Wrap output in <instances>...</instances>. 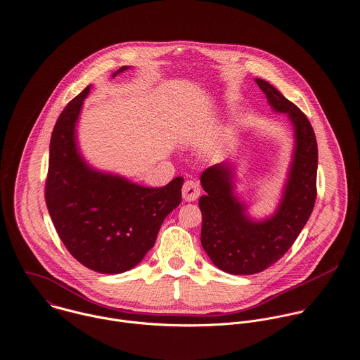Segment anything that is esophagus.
Wrapping results in <instances>:
<instances>
[{"instance_id":"obj_1","label":"esophagus","mask_w":360,"mask_h":360,"mask_svg":"<svg viewBox=\"0 0 360 360\" xmlns=\"http://www.w3.org/2000/svg\"><path fill=\"white\" fill-rule=\"evenodd\" d=\"M200 195V186L196 181L193 179H188L185 181L184 186H182V198L186 200V202H192V200H196Z\"/></svg>"}]
</instances>
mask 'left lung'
<instances>
[{
    "mask_svg": "<svg viewBox=\"0 0 360 360\" xmlns=\"http://www.w3.org/2000/svg\"><path fill=\"white\" fill-rule=\"evenodd\" d=\"M276 111L287 112L295 133V151L283 200L276 214L252 221L233 195L231 168L219 164L202 172L206 192L199 199L200 243L212 263L229 274H256L278 262L297 240L316 199L318 146L307 115L274 86L256 79Z\"/></svg>",
    "mask_w": 360,
    "mask_h": 360,
    "instance_id": "obj_1",
    "label": "left lung"
}]
</instances>
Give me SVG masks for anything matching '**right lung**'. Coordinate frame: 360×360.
I'll return each mask as SVG.
<instances>
[{
    "instance_id": "right-lung-1",
    "label": "right lung",
    "mask_w": 360,
    "mask_h": 360,
    "mask_svg": "<svg viewBox=\"0 0 360 360\" xmlns=\"http://www.w3.org/2000/svg\"><path fill=\"white\" fill-rule=\"evenodd\" d=\"M89 91L90 86L69 101L55 124L45 200L68 252L90 270L118 274L153 249L164 219L182 200L184 178L144 188L87 167L77 153L75 126Z\"/></svg>"
}]
</instances>
